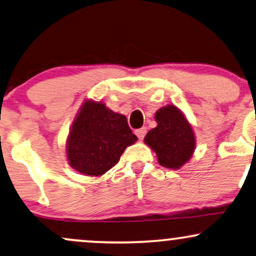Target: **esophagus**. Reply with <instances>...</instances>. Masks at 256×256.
Returning <instances> with one entry per match:
<instances>
[{
  "label": "esophagus",
  "instance_id": "34e87169",
  "mask_svg": "<svg viewBox=\"0 0 256 256\" xmlns=\"http://www.w3.org/2000/svg\"><path fill=\"white\" fill-rule=\"evenodd\" d=\"M136 136L138 137V140H143L144 136H146V128H138V130H136Z\"/></svg>",
  "mask_w": 256,
  "mask_h": 256
}]
</instances>
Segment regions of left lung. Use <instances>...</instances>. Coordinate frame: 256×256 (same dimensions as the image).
<instances>
[{"label":"left lung","mask_w":256,"mask_h":256,"mask_svg":"<svg viewBox=\"0 0 256 256\" xmlns=\"http://www.w3.org/2000/svg\"><path fill=\"white\" fill-rule=\"evenodd\" d=\"M158 126L146 134L144 142L158 155L163 167L178 169L190 161L196 149L192 126L174 104L160 108L155 114Z\"/></svg>","instance_id":"obj_1"}]
</instances>
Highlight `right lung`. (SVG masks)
Returning a JSON list of instances; mask_svg holds the SVG:
<instances>
[{"label":"right lung","instance_id":"right-lung-1","mask_svg":"<svg viewBox=\"0 0 256 256\" xmlns=\"http://www.w3.org/2000/svg\"><path fill=\"white\" fill-rule=\"evenodd\" d=\"M136 140L125 116L107 108L104 102L87 100L68 137V161L78 173L100 176L114 167L126 146Z\"/></svg>","mask_w":256,"mask_h":256}]
</instances>
